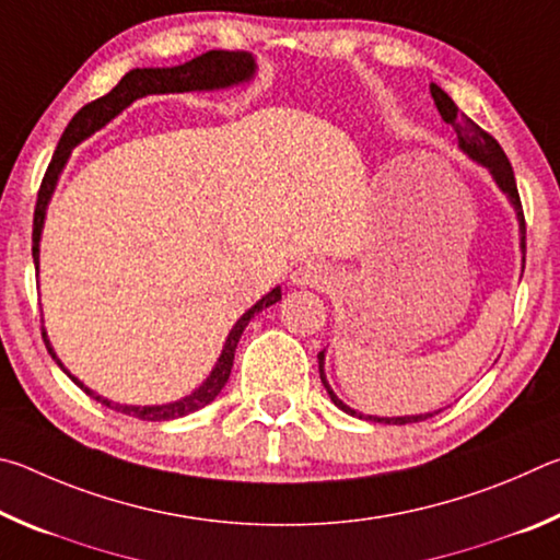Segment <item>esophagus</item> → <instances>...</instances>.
Masks as SVG:
<instances>
[{"instance_id": "obj_1", "label": "esophagus", "mask_w": 560, "mask_h": 560, "mask_svg": "<svg viewBox=\"0 0 560 560\" xmlns=\"http://www.w3.org/2000/svg\"><path fill=\"white\" fill-rule=\"evenodd\" d=\"M291 283L306 289H326L330 283V271L318 261H303L301 267L291 271Z\"/></svg>"}]
</instances>
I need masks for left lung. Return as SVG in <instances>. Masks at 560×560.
I'll list each match as a JSON object with an SVG mask.
<instances>
[{"label": "left lung", "mask_w": 560, "mask_h": 560, "mask_svg": "<svg viewBox=\"0 0 560 560\" xmlns=\"http://www.w3.org/2000/svg\"><path fill=\"white\" fill-rule=\"evenodd\" d=\"M430 93L434 98V106H438L440 116L444 122H450V126L454 128V132H457V140H459V150L464 155H469L474 163L487 167L491 179H494L497 187L501 189V192L506 195L509 205L514 207L516 212V220H518V234H521V254H526V222H524V210H521V200H518V189H516V177H514V170H511V163L504 150H501V145L497 143L494 138L489 136L487 130H481L477 122H474L471 118L464 116V113L454 106V101L444 93L438 83H430ZM526 261V259H524ZM521 273H524V269H521ZM326 350H320L318 353V373H320V383H324L326 393L330 400H334V405L338 407V410H343L348 415L353 417H360V420H373V422H385V424H410V422H422L428 420V417L438 415L440 410L434 412H424V415H405V417H377V415H363L353 410V407H348L340 397L334 393V387L328 385L326 381Z\"/></svg>", "instance_id": "8db88e82"}]
</instances>
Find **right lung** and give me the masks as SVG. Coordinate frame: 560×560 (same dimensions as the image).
Wrapping results in <instances>:
<instances>
[{"instance_id":"add662e5","label":"right lung","mask_w":560,"mask_h":560,"mask_svg":"<svg viewBox=\"0 0 560 560\" xmlns=\"http://www.w3.org/2000/svg\"><path fill=\"white\" fill-rule=\"evenodd\" d=\"M254 75H257V59H254L249 51L212 49L202 56H195L192 61L170 66V69H132L122 75V79L118 81V86L110 93L101 96L98 101L89 103V106H83L79 113H75L69 126H66L59 145H56V153L51 158L49 170H46L44 183L39 189V200H36L34 234H32V257H34L36 271H39V242H42V230H44V220H46V207H49V202H51L56 183H59L63 167L71 158V150L75 145L83 143L86 138H91L93 132L101 130L103 126H108L113 118L120 116V113L126 110L130 103H136L138 98L153 96V93H189V91L234 89V86H242V83H249ZM277 301H281V287L271 289L267 296H261L232 326L230 336H226V340H224L222 355L217 358V363L212 368V373L207 375V381L197 387V390H192L185 397H179V400H175V402H165V405H120V402L108 400V397H103L98 393H93L91 387H86L79 381V377L66 371L59 355L54 353L51 340L46 338V330H44V343H46V350L51 353V358L56 360V365H59L61 371L69 375L83 393L91 395L93 400H98L101 405L110 407V410L138 417V420H145V422L177 420V417H185L189 412L202 410L205 405H210L214 397L222 393V387L226 385V381H230V373L234 365V350H236V343H240L244 328L249 326V320L257 316L259 311L273 306Z\"/></svg>"}]
</instances>
